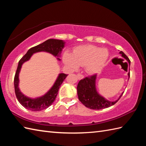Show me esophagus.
<instances>
[{
  "instance_id": "1",
  "label": "esophagus",
  "mask_w": 146,
  "mask_h": 146,
  "mask_svg": "<svg viewBox=\"0 0 146 146\" xmlns=\"http://www.w3.org/2000/svg\"><path fill=\"white\" fill-rule=\"evenodd\" d=\"M77 77H78L79 79H82L84 78V76L81 74H77Z\"/></svg>"
}]
</instances>
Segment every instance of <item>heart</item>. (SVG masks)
Listing matches in <instances>:
<instances>
[{"instance_id": "obj_1", "label": "heart", "mask_w": 146, "mask_h": 146, "mask_svg": "<svg viewBox=\"0 0 146 146\" xmlns=\"http://www.w3.org/2000/svg\"><path fill=\"white\" fill-rule=\"evenodd\" d=\"M109 53L105 48H101L92 45H86L76 47L72 55L66 53L64 55V62L68 66L76 69L78 65L86 66L87 72H98L104 66Z\"/></svg>"}]
</instances>
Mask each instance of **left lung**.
Returning a JSON list of instances; mask_svg holds the SVG:
<instances>
[{
  "label": "left lung",
  "mask_w": 146,
  "mask_h": 146,
  "mask_svg": "<svg viewBox=\"0 0 146 146\" xmlns=\"http://www.w3.org/2000/svg\"><path fill=\"white\" fill-rule=\"evenodd\" d=\"M123 57L128 61L129 65L131 64V61L127 56L121 51L119 52ZM129 79L130 77V72L128 73ZM96 74L91 76L86 77L83 79L80 80L77 87V95L79 100L86 108L94 110H100L105 108H109L117 102L121 98L122 95L115 101L112 102L104 98L98 93L96 89Z\"/></svg>",
  "instance_id": "1"
}]
</instances>
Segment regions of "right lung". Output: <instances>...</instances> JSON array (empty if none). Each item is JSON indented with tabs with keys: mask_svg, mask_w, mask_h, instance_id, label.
<instances>
[{
	"mask_svg": "<svg viewBox=\"0 0 146 146\" xmlns=\"http://www.w3.org/2000/svg\"><path fill=\"white\" fill-rule=\"evenodd\" d=\"M64 44L65 42L62 40L48 39L43 43L31 48L27 51V52L19 60L17 69L14 77L15 93L18 101L25 109L32 111H40L48 108L50 105H52V104L56 99L61 84H62L67 75L64 73L60 74L52 87L46 94L40 97V98L31 99L24 96L19 88V74L20 72L22 65L24 62L30 59L32 54L35 52H47L54 55V56L59 57L61 51L64 47ZM57 59L60 60L59 58H57Z\"/></svg>",
	"mask_w": 146,
	"mask_h": 146,
	"instance_id": "right-lung-1",
	"label": "right lung"
}]
</instances>
